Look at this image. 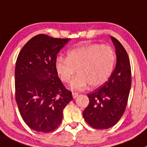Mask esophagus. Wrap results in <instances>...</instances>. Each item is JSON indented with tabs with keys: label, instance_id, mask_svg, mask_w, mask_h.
<instances>
[{
	"label": "esophagus",
	"instance_id": "obj_1",
	"mask_svg": "<svg viewBox=\"0 0 147 147\" xmlns=\"http://www.w3.org/2000/svg\"><path fill=\"white\" fill-rule=\"evenodd\" d=\"M78 95H79L78 92H72V97H73V98H77L78 96Z\"/></svg>",
	"mask_w": 147,
	"mask_h": 147
}]
</instances>
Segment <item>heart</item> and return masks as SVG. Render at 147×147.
<instances>
[{"label": "heart", "mask_w": 147, "mask_h": 147, "mask_svg": "<svg viewBox=\"0 0 147 147\" xmlns=\"http://www.w3.org/2000/svg\"><path fill=\"white\" fill-rule=\"evenodd\" d=\"M67 57L55 60V69L64 82H69L75 72L78 75L71 82L73 90H82L88 84L92 88L103 85L109 79L116 62V54L109 45L90 44L69 49Z\"/></svg>", "instance_id": "obj_1"}]
</instances>
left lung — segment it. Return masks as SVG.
Masks as SVG:
<instances>
[{"label": "left lung", "instance_id": "1", "mask_svg": "<svg viewBox=\"0 0 147 147\" xmlns=\"http://www.w3.org/2000/svg\"><path fill=\"white\" fill-rule=\"evenodd\" d=\"M111 38L116 48V68L103 86L88 94L90 102L83 111L85 121L97 129H109L120 120L127 105L131 85L129 55L116 38Z\"/></svg>", "mask_w": 147, "mask_h": 147}]
</instances>
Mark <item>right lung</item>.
Masks as SVG:
<instances>
[{
    "mask_svg": "<svg viewBox=\"0 0 147 147\" xmlns=\"http://www.w3.org/2000/svg\"><path fill=\"white\" fill-rule=\"evenodd\" d=\"M69 39L39 34L21 49L15 68L16 100L23 120L32 130L49 133L59 126L72 100L55 69L57 55Z\"/></svg>",
    "mask_w": 147,
    "mask_h": 147,
    "instance_id": "1",
    "label": "right lung"
}]
</instances>
